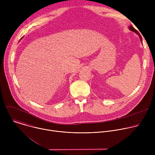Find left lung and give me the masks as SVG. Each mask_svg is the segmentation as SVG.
Instances as JSON below:
<instances>
[{"label":"left lung","mask_w":155,"mask_h":155,"mask_svg":"<svg viewBox=\"0 0 155 155\" xmlns=\"http://www.w3.org/2000/svg\"><path fill=\"white\" fill-rule=\"evenodd\" d=\"M129 29L130 31H132V32H135L136 34H137L139 35V37L140 39V41H141V42H142V37H141L140 34H139V32H138V31H137L136 29H134L133 27H132V25H130V26H129Z\"/></svg>","instance_id":"8db88e82"}]
</instances>
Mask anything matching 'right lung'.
<instances>
[{"label":"right lung","mask_w":155,"mask_h":155,"mask_svg":"<svg viewBox=\"0 0 155 155\" xmlns=\"http://www.w3.org/2000/svg\"><path fill=\"white\" fill-rule=\"evenodd\" d=\"M22 38H23V37H21V39H20V40H21V39H22Z\"/></svg>","instance_id":"1"}]
</instances>
